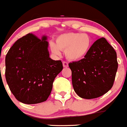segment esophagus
I'll list each match as a JSON object with an SVG mask.
<instances>
[{
  "mask_svg": "<svg viewBox=\"0 0 127 127\" xmlns=\"http://www.w3.org/2000/svg\"><path fill=\"white\" fill-rule=\"evenodd\" d=\"M62 64H63V66H64V67H68V65H69V64H68V62H67L64 61L62 62Z\"/></svg>",
  "mask_w": 127,
  "mask_h": 127,
  "instance_id": "obj_1",
  "label": "esophagus"
}]
</instances>
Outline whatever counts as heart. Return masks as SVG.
Wrapping results in <instances>:
<instances>
[{
  "label": "heart",
  "mask_w": 127,
  "mask_h": 127,
  "mask_svg": "<svg viewBox=\"0 0 127 127\" xmlns=\"http://www.w3.org/2000/svg\"><path fill=\"white\" fill-rule=\"evenodd\" d=\"M56 43H50L53 53L60 55L61 51H64L68 60L76 61L88 53L92 46V39L86 33L70 32L57 37Z\"/></svg>",
  "instance_id": "heart-1"
}]
</instances>
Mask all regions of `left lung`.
<instances>
[{
	"mask_svg": "<svg viewBox=\"0 0 127 127\" xmlns=\"http://www.w3.org/2000/svg\"><path fill=\"white\" fill-rule=\"evenodd\" d=\"M69 66L75 92L81 98L92 99L113 87L118 64L114 49L102 37L93 44L85 58Z\"/></svg>",
	"mask_w": 127,
	"mask_h": 127,
	"instance_id": "left-lung-1",
	"label": "left lung"
}]
</instances>
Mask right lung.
Returning <instances> with one entry per match:
<instances>
[{
	"mask_svg": "<svg viewBox=\"0 0 127 127\" xmlns=\"http://www.w3.org/2000/svg\"><path fill=\"white\" fill-rule=\"evenodd\" d=\"M46 37L28 33L18 39L5 57L7 83L15 98L34 104L48 99L56 76L63 69L61 60L50 58Z\"/></svg>",
	"mask_w": 127,
	"mask_h": 127,
	"instance_id": "obj_1",
	"label": "right lung"
}]
</instances>
